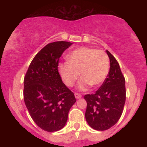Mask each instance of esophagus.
I'll list each match as a JSON object with an SVG mask.
<instances>
[{
    "instance_id": "34e87169",
    "label": "esophagus",
    "mask_w": 147,
    "mask_h": 147,
    "mask_svg": "<svg viewBox=\"0 0 147 147\" xmlns=\"http://www.w3.org/2000/svg\"><path fill=\"white\" fill-rule=\"evenodd\" d=\"M75 96L77 99H80V98H82V95H81L80 93H78V92H75Z\"/></svg>"
}]
</instances>
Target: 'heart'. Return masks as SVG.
<instances>
[{
    "label": "heart",
    "mask_w": 147,
    "mask_h": 147,
    "mask_svg": "<svg viewBox=\"0 0 147 147\" xmlns=\"http://www.w3.org/2000/svg\"><path fill=\"white\" fill-rule=\"evenodd\" d=\"M58 70L68 86H72L80 75L79 88L86 90L90 85L97 87L104 82L109 73V59L104 50L82 47L68 55V61L59 64Z\"/></svg>",
    "instance_id": "obj_1"
}]
</instances>
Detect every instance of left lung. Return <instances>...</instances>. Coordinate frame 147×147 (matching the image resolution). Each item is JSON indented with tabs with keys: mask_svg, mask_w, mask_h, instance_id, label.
Returning <instances> with one entry per match:
<instances>
[{
	"mask_svg": "<svg viewBox=\"0 0 147 147\" xmlns=\"http://www.w3.org/2000/svg\"><path fill=\"white\" fill-rule=\"evenodd\" d=\"M110 70L102 85L95 93L84 95L87 102L85 117L88 124L97 131L110 129L122 115L126 101L125 78L117 61L106 50Z\"/></svg>",
	"mask_w": 147,
	"mask_h": 147,
	"instance_id": "left-lung-1",
	"label": "left lung"
}]
</instances>
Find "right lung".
<instances>
[{"mask_svg": "<svg viewBox=\"0 0 147 147\" xmlns=\"http://www.w3.org/2000/svg\"><path fill=\"white\" fill-rule=\"evenodd\" d=\"M72 44L67 41L48 43L34 57L24 77L25 106L36 125L48 132L63 128L76 102L58 70L59 58Z\"/></svg>", "mask_w": 147, "mask_h": 147, "instance_id": "1", "label": "right lung"}]
</instances>
